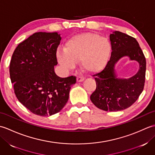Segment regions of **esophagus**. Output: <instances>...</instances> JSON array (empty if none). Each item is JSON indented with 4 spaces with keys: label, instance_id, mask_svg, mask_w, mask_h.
<instances>
[{
    "label": "esophagus",
    "instance_id": "esophagus-1",
    "mask_svg": "<svg viewBox=\"0 0 155 155\" xmlns=\"http://www.w3.org/2000/svg\"><path fill=\"white\" fill-rule=\"evenodd\" d=\"M84 80V78L83 77H77V81L78 83H81V82H83Z\"/></svg>",
    "mask_w": 155,
    "mask_h": 155
}]
</instances>
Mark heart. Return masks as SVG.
Wrapping results in <instances>:
<instances>
[{"label":"heart","instance_id":"b5f03b06","mask_svg":"<svg viewBox=\"0 0 155 155\" xmlns=\"http://www.w3.org/2000/svg\"><path fill=\"white\" fill-rule=\"evenodd\" d=\"M111 44L107 38L91 32L82 33L69 38L64 52H59L57 59L65 68H73L81 61V67L89 72H98L105 67L111 54Z\"/></svg>","mask_w":155,"mask_h":155}]
</instances>
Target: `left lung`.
I'll list each match as a JSON object with an SVG mask.
<instances>
[{
	"label": "left lung",
	"instance_id": "1",
	"mask_svg": "<svg viewBox=\"0 0 155 155\" xmlns=\"http://www.w3.org/2000/svg\"><path fill=\"white\" fill-rule=\"evenodd\" d=\"M112 52L110 61L103 71L93 75L97 88L91 96L95 106L105 111H119L134 103L144 88L146 59L134 38L119 31L110 35ZM123 57L135 60L140 64L139 71L128 79L118 77L115 66Z\"/></svg>",
	"mask_w": 155,
	"mask_h": 155
}]
</instances>
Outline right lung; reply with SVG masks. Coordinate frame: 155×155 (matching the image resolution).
<instances>
[{
    "instance_id": "add662e5",
    "label": "right lung",
    "mask_w": 155,
    "mask_h": 155,
    "mask_svg": "<svg viewBox=\"0 0 155 155\" xmlns=\"http://www.w3.org/2000/svg\"><path fill=\"white\" fill-rule=\"evenodd\" d=\"M61 34L36 32L21 42L13 52L10 77L16 98L32 113L51 116L67 104L74 76L61 78L56 74L57 49Z\"/></svg>"
}]
</instances>
